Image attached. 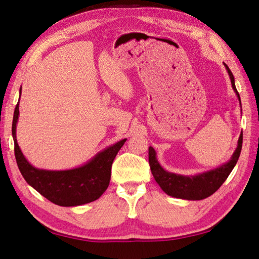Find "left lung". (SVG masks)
<instances>
[{
    "instance_id": "obj_1",
    "label": "left lung",
    "mask_w": 259,
    "mask_h": 259,
    "mask_svg": "<svg viewBox=\"0 0 259 259\" xmlns=\"http://www.w3.org/2000/svg\"><path fill=\"white\" fill-rule=\"evenodd\" d=\"M225 67H226L228 71L233 89L236 91V95H237L240 102L239 93L235 85L234 75L226 64H225ZM241 146H243V134L239 137L238 146L236 148L232 159H230L227 163H225L223 166L213 170H210V171L203 172L197 176H190V177L166 171V170H164L157 161L155 149H153L152 147H149L150 169L153 175V178L157 181V184L161 187V189L166 192L167 195L176 198H180V199L201 200L209 196H211L213 192H216L219 189V187L225 183V180L227 179L229 174L232 172V170L234 169L235 164L238 161V158L241 151Z\"/></svg>"
}]
</instances>
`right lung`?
<instances>
[{"label":"right lung","instance_id":"obj_1","mask_svg":"<svg viewBox=\"0 0 259 259\" xmlns=\"http://www.w3.org/2000/svg\"><path fill=\"white\" fill-rule=\"evenodd\" d=\"M18 118L19 102L14 110L12 122L14 155L20 171L27 184L48 200L63 207L80 206L101 197L110 183L113 159L126 139L98 153L91 161L79 168L60 171L36 169L26 160L16 141L15 128Z\"/></svg>","mask_w":259,"mask_h":259}]
</instances>
